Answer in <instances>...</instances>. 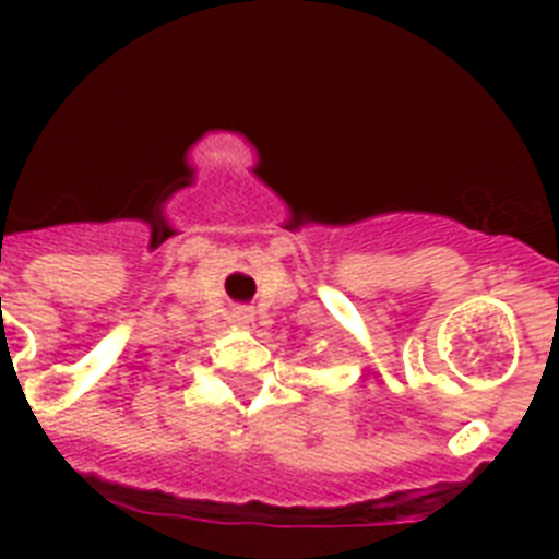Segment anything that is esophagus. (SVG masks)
Masks as SVG:
<instances>
[{"mask_svg":"<svg viewBox=\"0 0 559 559\" xmlns=\"http://www.w3.org/2000/svg\"><path fill=\"white\" fill-rule=\"evenodd\" d=\"M231 322H235L237 328H249V324L254 322V310H251V308H237L235 313H231Z\"/></svg>","mask_w":559,"mask_h":559,"instance_id":"obj_1","label":"esophagus"}]
</instances>
